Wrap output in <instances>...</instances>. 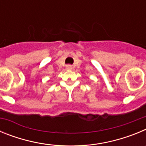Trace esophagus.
Masks as SVG:
<instances>
[{"mask_svg":"<svg viewBox=\"0 0 146 146\" xmlns=\"http://www.w3.org/2000/svg\"><path fill=\"white\" fill-rule=\"evenodd\" d=\"M66 69L67 70H72V65H67L66 66Z\"/></svg>","mask_w":146,"mask_h":146,"instance_id":"1","label":"esophagus"}]
</instances>
